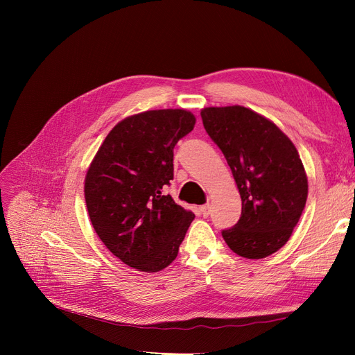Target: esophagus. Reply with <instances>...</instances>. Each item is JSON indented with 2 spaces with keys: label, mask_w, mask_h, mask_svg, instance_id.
<instances>
[{
  "label": "esophagus",
  "mask_w": 355,
  "mask_h": 355,
  "mask_svg": "<svg viewBox=\"0 0 355 355\" xmlns=\"http://www.w3.org/2000/svg\"><path fill=\"white\" fill-rule=\"evenodd\" d=\"M198 210H200V213L202 214L204 218H207L209 214H210V206H209V204H204V206H200Z\"/></svg>",
  "instance_id": "1"
}]
</instances>
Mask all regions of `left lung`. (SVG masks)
Listing matches in <instances>:
<instances>
[{
	"label": "left lung",
	"instance_id": "left-lung-1",
	"mask_svg": "<svg viewBox=\"0 0 355 355\" xmlns=\"http://www.w3.org/2000/svg\"><path fill=\"white\" fill-rule=\"evenodd\" d=\"M201 118L227 158L241 197L240 220L222 231L225 243L247 259L280 250L308 197L297 149L272 121L240 105L204 108Z\"/></svg>",
	"mask_w": 355,
	"mask_h": 355
}]
</instances>
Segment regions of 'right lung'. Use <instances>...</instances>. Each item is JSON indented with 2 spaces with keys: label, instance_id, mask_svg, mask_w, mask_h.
I'll list each match as a JSON object with an SVG mask.
<instances>
[{
  "label": "right lung",
  "instance_id": "add662e5",
  "mask_svg": "<svg viewBox=\"0 0 355 355\" xmlns=\"http://www.w3.org/2000/svg\"><path fill=\"white\" fill-rule=\"evenodd\" d=\"M196 125L185 110H155L124 118L105 137L84 182L96 234L137 271L157 272L176 259L196 214L163 188L173 179V149Z\"/></svg>",
  "mask_w": 355,
  "mask_h": 355
}]
</instances>
